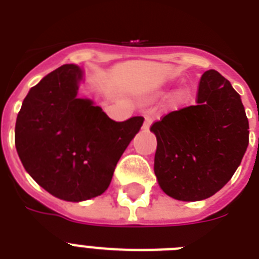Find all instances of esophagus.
Here are the masks:
<instances>
[{"mask_svg": "<svg viewBox=\"0 0 259 259\" xmlns=\"http://www.w3.org/2000/svg\"><path fill=\"white\" fill-rule=\"evenodd\" d=\"M150 125H152V117L148 114L145 117V121H144V126H142V127H144V129H149Z\"/></svg>", "mask_w": 259, "mask_h": 259, "instance_id": "34e87169", "label": "esophagus"}]
</instances>
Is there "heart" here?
<instances>
[{"instance_id": "heart-1", "label": "heart", "mask_w": 259, "mask_h": 259, "mask_svg": "<svg viewBox=\"0 0 259 259\" xmlns=\"http://www.w3.org/2000/svg\"><path fill=\"white\" fill-rule=\"evenodd\" d=\"M188 95H189V91L187 89H180L175 94V99H176L179 103H183L188 99Z\"/></svg>"}]
</instances>
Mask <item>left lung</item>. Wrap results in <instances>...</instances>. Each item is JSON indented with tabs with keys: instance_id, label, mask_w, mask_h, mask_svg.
Here are the masks:
<instances>
[{
	"instance_id": "8db88e82",
	"label": "left lung",
	"mask_w": 259,
	"mask_h": 259,
	"mask_svg": "<svg viewBox=\"0 0 259 259\" xmlns=\"http://www.w3.org/2000/svg\"><path fill=\"white\" fill-rule=\"evenodd\" d=\"M154 175L168 196L199 201L233 177L249 145V121L241 95L218 71L201 75L197 103L154 122Z\"/></svg>"
}]
</instances>
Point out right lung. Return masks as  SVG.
<instances>
[{"label": "right lung", "instance_id": "obj_1", "mask_svg": "<svg viewBox=\"0 0 259 259\" xmlns=\"http://www.w3.org/2000/svg\"><path fill=\"white\" fill-rule=\"evenodd\" d=\"M84 72L64 64L44 76L22 102L14 142L25 170L52 196L97 197L109 188L118 160L140 132L142 117L110 119L78 90Z\"/></svg>", "mask_w": 259, "mask_h": 259}]
</instances>
